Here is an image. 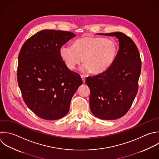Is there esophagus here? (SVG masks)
I'll use <instances>...</instances> for the list:
<instances>
[{
  "instance_id": "obj_1",
  "label": "esophagus",
  "mask_w": 159,
  "mask_h": 159,
  "mask_svg": "<svg viewBox=\"0 0 159 159\" xmlns=\"http://www.w3.org/2000/svg\"><path fill=\"white\" fill-rule=\"evenodd\" d=\"M81 77L82 78V80H83V82L84 83L85 82V76L84 75H81Z\"/></svg>"
}]
</instances>
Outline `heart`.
<instances>
[{"instance_id": "1", "label": "heart", "mask_w": 159, "mask_h": 159, "mask_svg": "<svg viewBox=\"0 0 159 159\" xmlns=\"http://www.w3.org/2000/svg\"><path fill=\"white\" fill-rule=\"evenodd\" d=\"M118 45L112 39L99 37H86L76 40L73 46L63 45L60 53L66 66L73 70L84 59L81 70L99 74L106 71L114 63Z\"/></svg>"}]
</instances>
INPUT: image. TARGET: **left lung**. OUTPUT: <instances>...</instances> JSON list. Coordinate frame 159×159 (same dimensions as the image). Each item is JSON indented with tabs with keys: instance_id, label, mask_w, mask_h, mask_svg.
Segmentation results:
<instances>
[{
	"instance_id": "left-lung-1",
	"label": "left lung",
	"mask_w": 159,
	"mask_h": 159,
	"mask_svg": "<svg viewBox=\"0 0 159 159\" xmlns=\"http://www.w3.org/2000/svg\"><path fill=\"white\" fill-rule=\"evenodd\" d=\"M104 35L118 39L116 58L106 71L88 76L86 83L90 89L93 114L101 119L114 120L124 116L132 106L138 91L142 63L137 47L129 37L120 32Z\"/></svg>"
}]
</instances>
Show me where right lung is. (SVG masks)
Listing matches in <instances>:
<instances>
[{
	"label": "right lung",
	"instance_id": "1",
	"mask_svg": "<svg viewBox=\"0 0 159 159\" xmlns=\"http://www.w3.org/2000/svg\"><path fill=\"white\" fill-rule=\"evenodd\" d=\"M76 35L43 30L23 45L18 58L17 81L23 99L39 117L57 120L68 112L72 96L83 84L80 75L62 60L60 48Z\"/></svg>",
	"mask_w": 159,
	"mask_h": 159
}]
</instances>
